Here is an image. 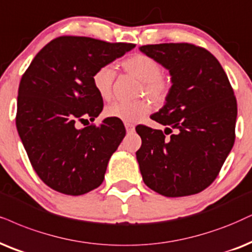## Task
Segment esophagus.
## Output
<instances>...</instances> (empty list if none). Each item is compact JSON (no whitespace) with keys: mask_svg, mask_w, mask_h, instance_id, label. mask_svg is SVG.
Here are the masks:
<instances>
[{"mask_svg":"<svg viewBox=\"0 0 252 252\" xmlns=\"http://www.w3.org/2000/svg\"><path fill=\"white\" fill-rule=\"evenodd\" d=\"M124 126H126V129L128 132H132L135 130V126L131 123H124Z\"/></svg>","mask_w":252,"mask_h":252,"instance_id":"esophagus-1","label":"esophagus"}]
</instances>
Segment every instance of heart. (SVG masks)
<instances>
[{
  "mask_svg": "<svg viewBox=\"0 0 252 252\" xmlns=\"http://www.w3.org/2000/svg\"><path fill=\"white\" fill-rule=\"evenodd\" d=\"M121 66L142 81L139 93L145 94L156 103L166 100L171 91V81L163 74L160 63L154 57L145 53H136L122 60ZM116 78V71L113 65L100 66L92 75V84L98 96L103 100H110L113 95V85ZM151 104L146 100H136L132 102L116 101L106 108V115L123 122H137L148 115Z\"/></svg>",
  "mask_w": 252,
  "mask_h": 252,
  "instance_id": "b5f03b06",
  "label": "heart"
}]
</instances>
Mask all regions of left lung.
Listing matches in <instances>:
<instances>
[{"instance_id":"obj_1","label":"left lung","mask_w":252,"mask_h":252,"mask_svg":"<svg viewBox=\"0 0 252 252\" xmlns=\"http://www.w3.org/2000/svg\"><path fill=\"white\" fill-rule=\"evenodd\" d=\"M170 71L166 103L151 119L163 130L139 126L136 152L143 180L164 196L200 193L219 176L235 142L237 102L219 60L189 43L139 47ZM167 134L170 136L167 137Z\"/></svg>"}]
</instances>
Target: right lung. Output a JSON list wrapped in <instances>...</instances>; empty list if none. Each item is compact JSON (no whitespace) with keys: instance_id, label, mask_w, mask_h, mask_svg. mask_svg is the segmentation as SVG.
<instances>
[{"instance_id":"add662e5","label":"right lung","mask_w":252,"mask_h":252,"mask_svg":"<svg viewBox=\"0 0 252 252\" xmlns=\"http://www.w3.org/2000/svg\"><path fill=\"white\" fill-rule=\"evenodd\" d=\"M136 45L89 37L62 36L41 49L22 75L16 126L29 160L47 186L67 195H82L104 179L110 156L126 136L121 120L78 129L95 120L103 100L92 75Z\"/></svg>"}]
</instances>
